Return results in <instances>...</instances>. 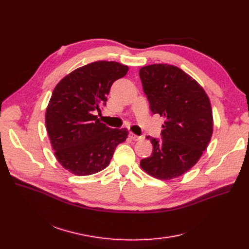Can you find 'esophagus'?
Masks as SVG:
<instances>
[{
	"label": "esophagus",
	"instance_id": "1",
	"mask_svg": "<svg viewBox=\"0 0 249 249\" xmlns=\"http://www.w3.org/2000/svg\"><path fill=\"white\" fill-rule=\"evenodd\" d=\"M129 137H131L134 141H138V140H140V139H141V137H140V136H137V135H135L134 133H129Z\"/></svg>",
	"mask_w": 249,
	"mask_h": 249
}]
</instances>
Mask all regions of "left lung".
<instances>
[{"label":"left lung","mask_w":249,"mask_h":249,"mask_svg":"<svg viewBox=\"0 0 249 249\" xmlns=\"http://www.w3.org/2000/svg\"><path fill=\"white\" fill-rule=\"evenodd\" d=\"M140 79L153 114L164 117L161 138H146L152 155L141 167L158 179L175 178L191 169L207 149L213 113L205 90L179 68L154 64L140 69Z\"/></svg>","instance_id":"left-lung-1"}]
</instances>
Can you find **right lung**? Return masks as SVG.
<instances>
[{"label":"right lung","mask_w":249,"mask_h":249,"mask_svg":"<svg viewBox=\"0 0 249 249\" xmlns=\"http://www.w3.org/2000/svg\"><path fill=\"white\" fill-rule=\"evenodd\" d=\"M128 67L98 61L78 68L55 86L45 112L46 131L62 166L79 176L97 173L110 163L126 128L100 123L95 111L106 105L111 85Z\"/></svg>","instance_id":"right-lung-1"}]
</instances>
